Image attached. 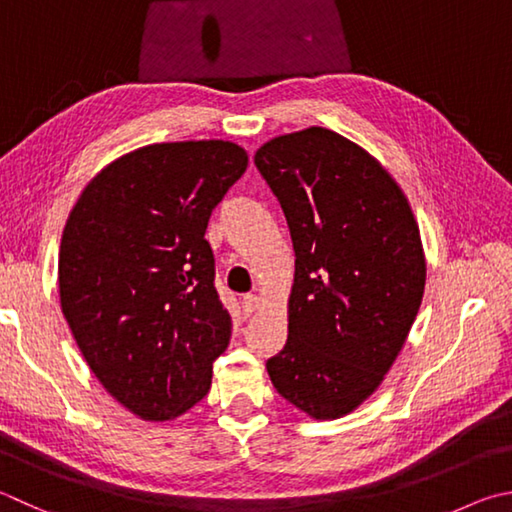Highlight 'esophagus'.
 <instances>
[{"label": "esophagus", "instance_id": "esophagus-1", "mask_svg": "<svg viewBox=\"0 0 512 512\" xmlns=\"http://www.w3.org/2000/svg\"><path fill=\"white\" fill-rule=\"evenodd\" d=\"M241 306H244L246 315H253L259 309V306H262V300H259L257 295H246L244 302H241Z\"/></svg>", "mask_w": 512, "mask_h": 512}]
</instances>
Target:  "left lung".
Segmentation results:
<instances>
[{
    "label": "left lung",
    "instance_id": "8db88e82",
    "mask_svg": "<svg viewBox=\"0 0 512 512\" xmlns=\"http://www.w3.org/2000/svg\"><path fill=\"white\" fill-rule=\"evenodd\" d=\"M255 165L295 250L288 340L273 387L315 421L351 414L401 353L425 291L421 230L376 156L327 127L266 141Z\"/></svg>",
    "mask_w": 512,
    "mask_h": 512
}]
</instances>
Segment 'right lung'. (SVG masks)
Listing matches in <instances>:
<instances>
[{"label": "right lung", "mask_w": 512, "mask_h": 512, "mask_svg": "<svg viewBox=\"0 0 512 512\" xmlns=\"http://www.w3.org/2000/svg\"><path fill=\"white\" fill-rule=\"evenodd\" d=\"M246 167L232 141L145 145L102 167L69 212L62 313L100 385L143 421L197 405L228 347L206 228Z\"/></svg>", "instance_id": "obj_1"}]
</instances>
